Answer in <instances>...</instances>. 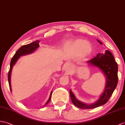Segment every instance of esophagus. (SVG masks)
Masks as SVG:
<instances>
[{
    "instance_id": "1",
    "label": "esophagus",
    "mask_w": 125,
    "mask_h": 125,
    "mask_svg": "<svg viewBox=\"0 0 125 125\" xmlns=\"http://www.w3.org/2000/svg\"><path fill=\"white\" fill-rule=\"evenodd\" d=\"M72 65L70 63H67L64 66V70L67 72H70L72 70Z\"/></svg>"
}]
</instances>
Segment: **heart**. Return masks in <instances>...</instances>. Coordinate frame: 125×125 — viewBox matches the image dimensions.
Returning a JSON list of instances; mask_svg holds the SVG:
<instances>
[{
  "label": "heart",
  "mask_w": 125,
  "mask_h": 125,
  "mask_svg": "<svg viewBox=\"0 0 125 125\" xmlns=\"http://www.w3.org/2000/svg\"><path fill=\"white\" fill-rule=\"evenodd\" d=\"M67 47L70 51L78 55H85L91 51V45L85 40L78 39L68 42Z\"/></svg>",
  "instance_id": "heart-1"
}]
</instances>
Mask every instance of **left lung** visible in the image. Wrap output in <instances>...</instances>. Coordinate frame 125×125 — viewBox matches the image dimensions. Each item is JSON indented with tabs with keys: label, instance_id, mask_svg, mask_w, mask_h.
I'll list each match as a JSON object with an SVG mask.
<instances>
[{
	"label": "left lung",
	"instance_id": "left-lung-1",
	"mask_svg": "<svg viewBox=\"0 0 125 125\" xmlns=\"http://www.w3.org/2000/svg\"><path fill=\"white\" fill-rule=\"evenodd\" d=\"M100 44L102 42L97 40ZM91 65L99 69L106 78V82L102 93L98 99L91 104H86L78 100L73 93L70 90L72 102L75 106L81 109H93L105 104L111 96L118 83V65L115 58L109 51L104 53H98L96 56L87 62Z\"/></svg>",
	"mask_w": 125,
	"mask_h": 125
}]
</instances>
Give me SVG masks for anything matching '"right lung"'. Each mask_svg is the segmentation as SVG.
I'll use <instances>...</instances> for the list:
<instances>
[{"instance_id":"obj_1","label":"right lung","mask_w":125,"mask_h":125,"mask_svg":"<svg viewBox=\"0 0 125 125\" xmlns=\"http://www.w3.org/2000/svg\"><path fill=\"white\" fill-rule=\"evenodd\" d=\"M39 40H37L35 42H33L30 43H29V44L23 45L22 47H20L17 52L15 53V55L13 56V58L11 60L10 64V71L8 72V83H9V86L10 90L11 92V71H12V69L13 68V66L15 65L16 63L17 62V61L20 59V57L22 56L30 54L31 53H33V52L37 50V48H38L39 47ZM52 91L50 94V96H49L48 100H47V102L46 103L42 106H45L49 102V101L51 100L52 94Z\"/></svg>"}]
</instances>
